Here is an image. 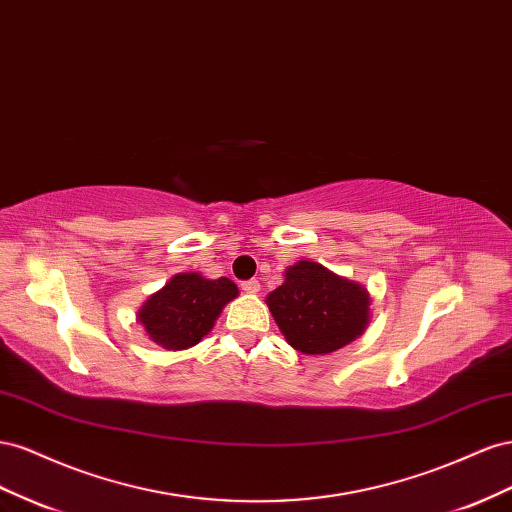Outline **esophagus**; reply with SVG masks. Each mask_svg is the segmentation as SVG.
Segmentation results:
<instances>
[{
  "instance_id": "34e87169",
  "label": "esophagus",
  "mask_w": 512,
  "mask_h": 512,
  "mask_svg": "<svg viewBox=\"0 0 512 512\" xmlns=\"http://www.w3.org/2000/svg\"><path fill=\"white\" fill-rule=\"evenodd\" d=\"M240 287H242V291H246V294H257V291H259V281L257 279H248V281H242Z\"/></svg>"
}]
</instances>
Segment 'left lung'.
Masks as SVG:
<instances>
[{
  "label": "left lung",
  "mask_w": 512,
  "mask_h": 512,
  "mask_svg": "<svg viewBox=\"0 0 512 512\" xmlns=\"http://www.w3.org/2000/svg\"><path fill=\"white\" fill-rule=\"evenodd\" d=\"M266 302L287 343L302 354L337 352L369 324L367 289L315 261L291 266Z\"/></svg>",
  "instance_id": "1"
}]
</instances>
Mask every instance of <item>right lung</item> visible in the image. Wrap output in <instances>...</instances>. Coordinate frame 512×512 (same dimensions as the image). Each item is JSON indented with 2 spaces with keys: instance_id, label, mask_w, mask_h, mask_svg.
I'll return each mask as SVG.
<instances>
[{
  "instance_id": "1",
  "label": "right lung",
  "mask_w": 512,
  "mask_h": 512,
  "mask_svg": "<svg viewBox=\"0 0 512 512\" xmlns=\"http://www.w3.org/2000/svg\"><path fill=\"white\" fill-rule=\"evenodd\" d=\"M236 296V283L225 276L210 281L197 272H184L156 291L137 317L154 343L186 349L206 337L223 306Z\"/></svg>"
}]
</instances>
